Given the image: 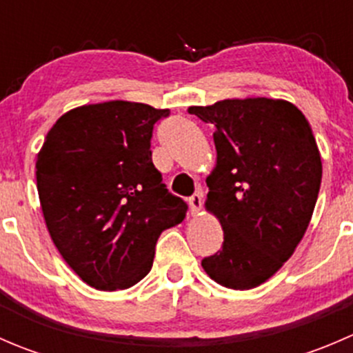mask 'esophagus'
Masks as SVG:
<instances>
[{
  "label": "esophagus",
  "mask_w": 353,
  "mask_h": 353,
  "mask_svg": "<svg viewBox=\"0 0 353 353\" xmlns=\"http://www.w3.org/2000/svg\"><path fill=\"white\" fill-rule=\"evenodd\" d=\"M201 206H203V191H196L193 196H190L191 213H193V215H196L199 210H201Z\"/></svg>",
  "instance_id": "1"
}]
</instances>
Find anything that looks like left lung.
<instances>
[{
  "mask_svg": "<svg viewBox=\"0 0 353 353\" xmlns=\"http://www.w3.org/2000/svg\"><path fill=\"white\" fill-rule=\"evenodd\" d=\"M190 114L215 126L205 205L223 229L222 249L201 266L223 287L261 285L290 258L314 212L323 165L311 126L294 104L266 97L194 105Z\"/></svg>",
  "mask_w": 353,
  "mask_h": 353,
  "instance_id": "obj_1",
  "label": "left lung"
}]
</instances>
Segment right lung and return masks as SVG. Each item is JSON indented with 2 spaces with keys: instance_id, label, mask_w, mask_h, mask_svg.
<instances>
[{
  "instance_id": "right-lung-1",
  "label": "right lung",
  "mask_w": 353,
  "mask_h": 353,
  "mask_svg": "<svg viewBox=\"0 0 353 353\" xmlns=\"http://www.w3.org/2000/svg\"><path fill=\"white\" fill-rule=\"evenodd\" d=\"M170 114L138 102L81 105L56 121L35 174L51 239L78 276L123 290L148 275L160 234L188 205L152 162L154 126Z\"/></svg>"
}]
</instances>
